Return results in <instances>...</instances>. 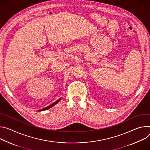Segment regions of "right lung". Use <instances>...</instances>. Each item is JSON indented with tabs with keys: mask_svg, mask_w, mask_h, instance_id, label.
<instances>
[{
	"mask_svg": "<svg viewBox=\"0 0 150 150\" xmlns=\"http://www.w3.org/2000/svg\"><path fill=\"white\" fill-rule=\"evenodd\" d=\"M61 100V98L60 99H58V100H57V101H55V103H54L53 104H51V105H50L49 106H47V107H46V108H43V109H42V110H39L38 111H44V110H47V109H49V108H51L52 107H53L54 105H55L57 103H58L59 101Z\"/></svg>",
	"mask_w": 150,
	"mask_h": 150,
	"instance_id": "1",
	"label": "right lung"
}]
</instances>
